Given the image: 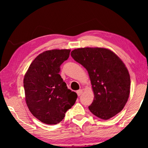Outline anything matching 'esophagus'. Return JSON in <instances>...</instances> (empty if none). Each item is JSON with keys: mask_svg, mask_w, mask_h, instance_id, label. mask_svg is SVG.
<instances>
[{"mask_svg": "<svg viewBox=\"0 0 148 148\" xmlns=\"http://www.w3.org/2000/svg\"><path fill=\"white\" fill-rule=\"evenodd\" d=\"M82 93H83V90H79L77 91V94L78 96H80L82 94Z\"/></svg>", "mask_w": 148, "mask_h": 148, "instance_id": "esophagus-1", "label": "esophagus"}]
</instances>
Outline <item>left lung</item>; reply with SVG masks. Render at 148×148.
<instances>
[{
  "mask_svg": "<svg viewBox=\"0 0 148 148\" xmlns=\"http://www.w3.org/2000/svg\"><path fill=\"white\" fill-rule=\"evenodd\" d=\"M73 58L88 71L94 94L88 107L90 112L104 120L123 110L130 94L129 71L121 58L104 48H81L71 53Z\"/></svg>",
  "mask_w": 148,
  "mask_h": 148,
  "instance_id": "1",
  "label": "left lung"
}]
</instances>
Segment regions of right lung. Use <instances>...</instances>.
Wrapping results in <instances>:
<instances>
[{
    "label": "right lung",
    "instance_id": "obj_1",
    "mask_svg": "<svg viewBox=\"0 0 148 148\" xmlns=\"http://www.w3.org/2000/svg\"><path fill=\"white\" fill-rule=\"evenodd\" d=\"M71 50H51L33 60L23 79L25 102L32 114L48 125L59 123L77 98L59 75Z\"/></svg>",
    "mask_w": 148,
    "mask_h": 148
}]
</instances>
